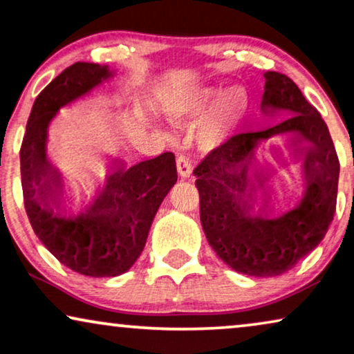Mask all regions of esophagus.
I'll return each instance as SVG.
<instances>
[{
	"mask_svg": "<svg viewBox=\"0 0 354 354\" xmlns=\"http://www.w3.org/2000/svg\"><path fill=\"white\" fill-rule=\"evenodd\" d=\"M177 171H178V176H180L182 178L192 177L194 167H192V162L185 158V156H180V158L177 159Z\"/></svg>",
	"mask_w": 354,
	"mask_h": 354,
	"instance_id": "esophagus-1",
	"label": "esophagus"
}]
</instances>
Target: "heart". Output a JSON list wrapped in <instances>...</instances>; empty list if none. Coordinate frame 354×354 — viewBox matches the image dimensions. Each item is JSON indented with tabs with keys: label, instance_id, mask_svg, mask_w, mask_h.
Returning <instances> with one entry per match:
<instances>
[{
	"label": "heart",
	"instance_id": "heart-1",
	"mask_svg": "<svg viewBox=\"0 0 354 354\" xmlns=\"http://www.w3.org/2000/svg\"><path fill=\"white\" fill-rule=\"evenodd\" d=\"M218 95V89H203L198 93L196 104L192 107H174L169 109V118L174 123H180L192 117L198 109H203L209 102H213ZM249 112V95L245 89L241 86H231L223 93L221 104L214 115L205 123L198 130V143L205 149L218 148L223 145L229 136L236 131V128L244 122V118Z\"/></svg>",
	"mask_w": 354,
	"mask_h": 354
}]
</instances>
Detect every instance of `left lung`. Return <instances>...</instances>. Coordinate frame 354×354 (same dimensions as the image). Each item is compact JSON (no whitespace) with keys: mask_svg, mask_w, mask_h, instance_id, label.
Here are the masks:
<instances>
[{"mask_svg":"<svg viewBox=\"0 0 354 354\" xmlns=\"http://www.w3.org/2000/svg\"><path fill=\"white\" fill-rule=\"evenodd\" d=\"M263 117L288 113L265 130L241 133L213 149L195 169L200 219L208 244L234 272L249 277H278L320 244L337 206L339 162L328 128L286 75H263ZM286 136L292 157L300 162L303 192L297 205L273 217L269 183L276 169L260 168L259 145ZM283 166L281 149L277 156Z\"/></svg>","mask_w":354,"mask_h":354,"instance_id":"8db88e82","label":"left lung"}]
</instances>
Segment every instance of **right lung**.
I'll list each match as a JSON object with an SVG mask.
<instances>
[{"mask_svg": "<svg viewBox=\"0 0 354 354\" xmlns=\"http://www.w3.org/2000/svg\"><path fill=\"white\" fill-rule=\"evenodd\" d=\"M117 71L77 62L45 87L32 105L21 146V178L30 226L73 272L112 278L128 272L145 249L160 203L177 182L176 156L162 153L128 167L112 158L105 182L76 213L65 208V178L47 154L48 128L59 109L86 97Z\"/></svg>", "mask_w": 354, "mask_h": 354, "instance_id": "right-lung-1", "label": "right lung"}]
</instances>
